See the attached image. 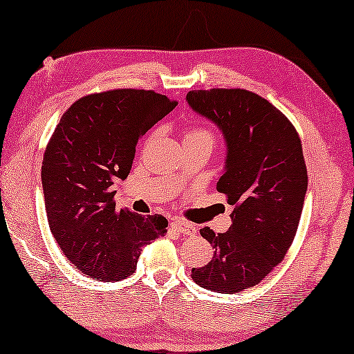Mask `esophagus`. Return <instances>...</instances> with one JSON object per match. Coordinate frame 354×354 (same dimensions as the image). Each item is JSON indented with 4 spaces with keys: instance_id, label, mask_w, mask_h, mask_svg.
<instances>
[{
    "instance_id": "34e87169",
    "label": "esophagus",
    "mask_w": 354,
    "mask_h": 354,
    "mask_svg": "<svg viewBox=\"0 0 354 354\" xmlns=\"http://www.w3.org/2000/svg\"><path fill=\"white\" fill-rule=\"evenodd\" d=\"M171 230H174L176 232H180V234H188V236H193L196 232V227L193 225H189L187 221H182V220H174L171 223Z\"/></svg>"
}]
</instances>
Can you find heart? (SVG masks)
<instances>
[{
	"label": "heart",
	"mask_w": 354,
	"mask_h": 354,
	"mask_svg": "<svg viewBox=\"0 0 354 354\" xmlns=\"http://www.w3.org/2000/svg\"><path fill=\"white\" fill-rule=\"evenodd\" d=\"M183 142H207L214 147L215 134L209 128L201 127V124H193V127L185 129Z\"/></svg>",
	"instance_id": "obj_1"
}]
</instances>
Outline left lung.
Masks as SVG:
<instances>
[{"instance_id": "obj_1", "label": "left lung", "mask_w": 354, "mask_h": 354, "mask_svg": "<svg viewBox=\"0 0 354 354\" xmlns=\"http://www.w3.org/2000/svg\"><path fill=\"white\" fill-rule=\"evenodd\" d=\"M187 101L225 134L226 171L216 192L234 205L226 232L199 231L214 257L193 268L192 279L209 291L236 295L263 281L295 241L307 193L301 138L285 113L253 91L193 90Z\"/></svg>"}]
</instances>
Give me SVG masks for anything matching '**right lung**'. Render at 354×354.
Instances as JSON below:
<instances>
[{"instance_id":"right-lung-1","label":"right lung","mask_w":354,"mask_h":354,"mask_svg":"<svg viewBox=\"0 0 354 354\" xmlns=\"http://www.w3.org/2000/svg\"><path fill=\"white\" fill-rule=\"evenodd\" d=\"M177 106L153 90L82 96L59 118L42 160L50 231L71 263L100 281L134 274L140 247L167 232L162 215L115 209L112 187L128 177L139 139Z\"/></svg>"}]
</instances>
